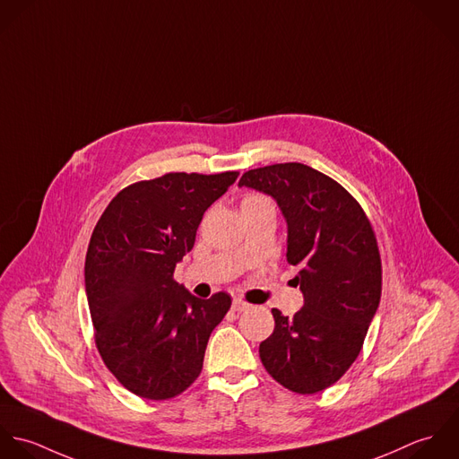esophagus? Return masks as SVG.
I'll list each match as a JSON object with an SVG mask.
<instances>
[{
    "label": "esophagus",
    "instance_id": "esophagus-1",
    "mask_svg": "<svg viewBox=\"0 0 459 459\" xmlns=\"http://www.w3.org/2000/svg\"><path fill=\"white\" fill-rule=\"evenodd\" d=\"M250 308V303H247L245 299H241V298H234L232 299V310H236V312H245V310H248Z\"/></svg>",
    "mask_w": 459,
    "mask_h": 459
}]
</instances>
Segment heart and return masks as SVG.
I'll use <instances>...</instances> for the list:
<instances>
[{
  "label": "heart",
  "instance_id": "1",
  "mask_svg": "<svg viewBox=\"0 0 459 459\" xmlns=\"http://www.w3.org/2000/svg\"><path fill=\"white\" fill-rule=\"evenodd\" d=\"M266 200H268V198H264V196H261V195H248V196H245V198H243L241 207L254 205V204H261V202H266Z\"/></svg>",
  "mask_w": 459,
  "mask_h": 459
}]
</instances>
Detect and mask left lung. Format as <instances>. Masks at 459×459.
I'll list each match as a JSON object with an SVG mask.
<instances>
[{
    "instance_id": "1",
    "label": "left lung",
    "mask_w": 459,
    "mask_h": 459,
    "mask_svg": "<svg viewBox=\"0 0 459 459\" xmlns=\"http://www.w3.org/2000/svg\"><path fill=\"white\" fill-rule=\"evenodd\" d=\"M239 186L272 195L287 220V263L299 268L305 305L292 317L273 308L263 366L281 386L317 394L357 360L381 298V257L357 198L301 163L243 174Z\"/></svg>"
}]
</instances>
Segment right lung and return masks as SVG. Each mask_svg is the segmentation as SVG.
<instances>
[{
  "mask_svg": "<svg viewBox=\"0 0 459 459\" xmlns=\"http://www.w3.org/2000/svg\"><path fill=\"white\" fill-rule=\"evenodd\" d=\"M239 172H170L129 184L100 214L87 250L85 287L97 351L122 386L172 399L198 377L207 341L230 296L195 298L174 280L207 207Z\"/></svg>",
  "mask_w": 459,
  "mask_h": 459,
  "instance_id": "1",
  "label": "right lung"
}]
</instances>
